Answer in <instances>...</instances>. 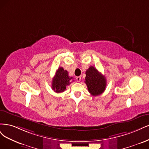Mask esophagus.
Returning <instances> with one entry per match:
<instances>
[{"label":"esophagus","instance_id":"obj_1","mask_svg":"<svg viewBox=\"0 0 149 149\" xmlns=\"http://www.w3.org/2000/svg\"><path fill=\"white\" fill-rule=\"evenodd\" d=\"M76 80H77V81H80V80H81V77L80 76H78V77H76Z\"/></svg>","mask_w":149,"mask_h":149}]
</instances>
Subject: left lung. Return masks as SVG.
<instances>
[{
  "instance_id": "8db88e82",
  "label": "left lung",
  "mask_w": 149,
  "mask_h": 149,
  "mask_svg": "<svg viewBox=\"0 0 149 149\" xmlns=\"http://www.w3.org/2000/svg\"><path fill=\"white\" fill-rule=\"evenodd\" d=\"M85 82L88 90L92 96H98L104 92L107 87L104 75L99 72L93 66H90L86 71Z\"/></svg>"
}]
</instances>
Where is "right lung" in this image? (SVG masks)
<instances>
[{
  "mask_svg": "<svg viewBox=\"0 0 149 149\" xmlns=\"http://www.w3.org/2000/svg\"><path fill=\"white\" fill-rule=\"evenodd\" d=\"M73 77L69 76L68 72L60 67L56 72V74L52 80V89L56 93L64 92L66 87L70 85Z\"/></svg>",
  "mask_w": 149,
  "mask_h": 149,
  "instance_id": "right-lung-1",
  "label": "right lung"
}]
</instances>
